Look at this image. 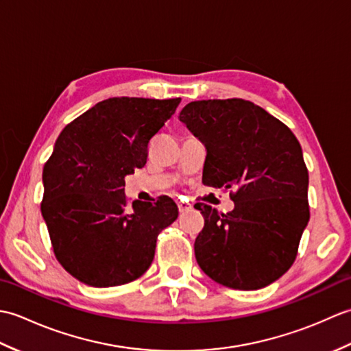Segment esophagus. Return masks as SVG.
Here are the masks:
<instances>
[{
    "instance_id": "esophagus-1",
    "label": "esophagus",
    "mask_w": 351,
    "mask_h": 351,
    "mask_svg": "<svg viewBox=\"0 0 351 351\" xmlns=\"http://www.w3.org/2000/svg\"><path fill=\"white\" fill-rule=\"evenodd\" d=\"M190 208H191V205L189 202H184V200H178V210H180V213L189 211Z\"/></svg>"
}]
</instances>
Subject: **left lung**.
I'll list each match as a JSON object with an SVG mask.
<instances>
[{
    "label": "left lung",
    "instance_id": "left-lung-1",
    "mask_svg": "<svg viewBox=\"0 0 351 351\" xmlns=\"http://www.w3.org/2000/svg\"><path fill=\"white\" fill-rule=\"evenodd\" d=\"M180 121L206 147L202 182L235 189L228 214L195 205L205 219L195 241L199 267L228 288L270 285L293 265L309 221L299 140L264 108L237 98L190 102Z\"/></svg>",
    "mask_w": 351,
    "mask_h": 351
}]
</instances>
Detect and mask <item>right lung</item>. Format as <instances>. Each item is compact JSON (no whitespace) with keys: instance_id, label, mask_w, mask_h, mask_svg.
Here are the masks:
<instances>
[{"instance_id":"obj_1","label":"right lung","mask_w":351,"mask_h":351,"mask_svg":"<svg viewBox=\"0 0 351 351\" xmlns=\"http://www.w3.org/2000/svg\"><path fill=\"white\" fill-rule=\"evenodd\" d=\"M181 98H110L71 122L43 167L40 211L63 268L90 287L123 285L152 264L156 237L178 219L169 196L126 205L125 176Z\"/></svg>"}]
</instances>
